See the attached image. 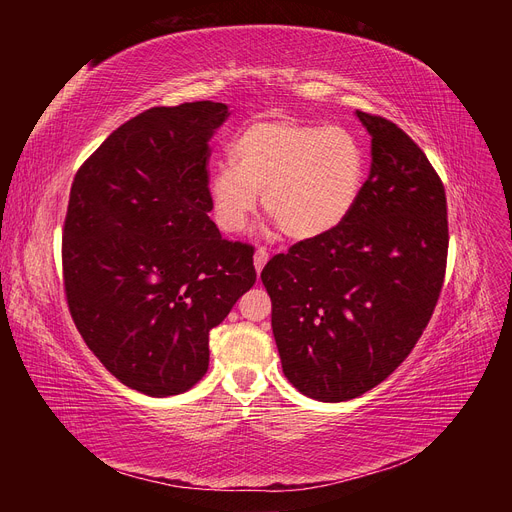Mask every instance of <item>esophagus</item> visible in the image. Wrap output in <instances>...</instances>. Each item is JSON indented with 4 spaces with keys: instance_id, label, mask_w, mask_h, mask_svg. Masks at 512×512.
<instances>
[{
    "instance_id": "obj_1",
    "label": "esophagus",
    "mask_w": 512,
    "mask_h": 512,
    "mask_svg": "<svg viewBox=\"0 0 512 512\" xmlns=\"http://www.w3.org/2000/svg\"><path fill=\"white\" fill-rule=\"evenodd\" d=\"M267 260H269L267 247H256V252H254V267H256V271H258V273L262 271V267L267 265Z\"/></svg>"
}]
</instances>
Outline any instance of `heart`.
I'll use <instances>...</instances> for the list:
<instances>
[{
	"label": "heart",
	"mask_w": 512,
	"mask_h": 512,
	"mask_svg": "<svg viewBox=\"0 0 512 512\" xmlns=\"http://www.w3.org/2000/svg\"><path fill=\"white\" fill-rule=\"evenodd\" d=\"M230 156L209 177L213 218L226 232L247 224L262 192L286 237H322L352 213L365 181L363 143L344 126L256 121L232 141Z\"/></svg>",
	"instance_id": "1"
}]
</instances>
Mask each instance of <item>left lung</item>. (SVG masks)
Listing matches in <instances>:
<instances>
[{
	"label": "left lung",
	"instance_id": "obj_1",
	"mask_svg": "<svg viewBox=\"0 0 512 512\" xmlns=\"http://www.w3.org/2000/svg\"><path fill=\"white\" fill-rule=\"evenodd\" d=\"M356 117L371 134V168L352 213L260 273L284 376L320 401L359 397L406 361L446 273V194L436 168L393 121Z\"/></svg>",
	"mask_w": 512,
	"mask_h": 512
}]
</instances>
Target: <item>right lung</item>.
Here are the masks:
<instances>
[{
	"instance_id": "right-lung-1",
	"label": "right lung",
	"mask_w": 512,
	"mask_h": 512,
	"mask_svg": "<svg viewBox=\"0 0 512 512\" xmlns=\"http://www.w3.org/2000/svg\"><path fill=\"white\" fill-rule=\"evenodd\" d=\"M222 102L153 106L76 170L61 235L70 316L111 374L151 397L207 374L209 333L256 282L254 247L209 220Z\"/></svg>"
}]
</instances>
